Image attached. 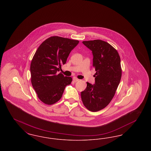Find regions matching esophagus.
Returning a JSON list of instances; mask_svg holds the SVG:
<instances>
[{"instance_id": "34e87169", "label": "esophagus", "mask_w": 151, "mask_h": 151, "mask_svg": "<svg viewBox=\"0 0 151 151\" xmlns=\"http://www.w3.org/2000/svg\"><path fill=\"white\" fill-rule=\"evenodd\" d=\"M79 80V79H77V78H73V81L74 83L78 82Z\"/></svg>"}]
</instances>
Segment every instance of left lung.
<instances>
[{
	"mask_svg": "<svg viewBox=\"0 0 151 151\" xmlns=\"http://www.w3.org/2000/svg\"><path fill=\"white\" fill-rule=\"evenodd\" d=\"M83 43L92 51L96 72L94 84L87 82L81 97L85 107L96 112L107 106L115 95L122 76L121 58L115 48L105 41L95 40Z\"/></svg>",
	"mask_w": 151,
	"mask_h": 151,
	"instance_id": "1",
	"label": "left lung"
}]
</instances>
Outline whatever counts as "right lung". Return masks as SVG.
I'll list each match as a JSON object with an SVG mask.
<instances>
[{"label":"right lung","mask_w":151,"mask_h":151,"mask_svg":"<svg viewBox=\"0 0 151 151\" xmlns=\"http://www.w3.org/2000/svg\"><path fill=\"white\" fill-rule=\"evenodd\" d=\"M78 40L52 36L40 45L30 64L31 83L39 99L46 105L59 100L71 77L59 73L66 63L70 52L79 43Z\"/></svg>","instance_id":"obj_1"}]
</instances>
